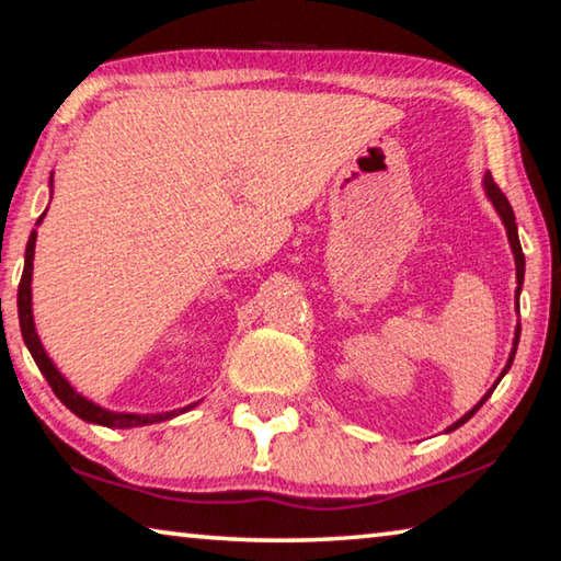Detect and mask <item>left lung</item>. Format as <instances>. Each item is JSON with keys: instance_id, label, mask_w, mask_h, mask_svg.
Listing matches in <instances>:
<instances>
[{"instance_id": "left-lung-1", "label": "left lung", "mask_w": 561, "mask_h": 561, "mask_svg": "<svg viewBox=\"0 0 561 561\" xmlns=\"http://www.w3.org/2000/svg\"><path fill=\"white\" fill-rule=\"evenodd\" d=\"M482 187H485V195H488V201L492 203V207H495L497 215H500V220H502V225H505V230H507L510 250H512V254H515V270H517V289H515V299L519 301L522 284H525V254H522V244H519V237H517V222H515V213H512V207H510V203H507V197L502 195V190L495 185V180H492V175H490V173H485V178H482ZM517 309H519V304H517ZM519 331H522V329H519V321H517V327H515V339H512V351H510V358H507L505 368H502V374H500L497 381L492 383L490 391H488L485 396H482L480 401L474 403L468 413H465L462 417H458V421H455L453 425H448V428H445V433H450V431L460 428V425L468 423L470 417L480 411L482 403H485L488 398L492 396V391H495L497 383L502 381V376H505V374L510 371L512 360H515V354H517V344H519Z\"/></svg>"}]
</instances>
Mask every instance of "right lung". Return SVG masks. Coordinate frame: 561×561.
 <instances>
[{"label":"right lung","mask_w":561,"mask_h":561,"mask_svg":"<svg viewBox=\"0 0 561 561\" xmlns=\"http://www.w3.org/2000/svg\"><path fill=\"white\" fill-rule=\"evenodd\" d=\"M54 185V175L49 178V187ZM49 210V207H46ZM46 210L39 215L36 220V227L44 222ZM34 247H36V230H32L30 242H26V252H24V272H22V282H19V294H16V307H19V327H22V336L24 344L30 348L32 358L39 366V371L44 374L46 381H49L51 391L56 393V398L69 408L73 415H79L81 421L93 423V425H106V428H140V425H153L160 421H170L180 413L193 411V408L201 403H190L183 408H175V411H165V413H121V411H111V408H103L99 403L89 401L87 396H81L76 388L69 383L59 368H56L54 360L46 354V348L42 344L39 334H36L34 327V311H32V274H34Z\"/></svg>","instance_id":"add662e5"}]
</instances>
